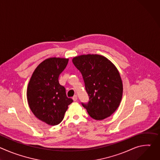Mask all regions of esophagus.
<instances>
[{
    "label": "esophagus",
    "mask_w": 160,
    "mask_h": 160,
    "mask_svg": "<svg viewBox=\"0 0 160 160\" xmlns=\"http://www.w3.org/2000/svg\"><path fill=\"white\" fill-rule=\"evenodd\" d=\"M73 100L74 101H77V96H75L73 98Z\"/></svg>",
    "instance_id": "1"
}]
</instances>
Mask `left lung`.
<instances>
[{"instance_id": "obj_1", "label": "left lung", "mask_w": 160, "mask_h": 160, "mask_svg": "<svg viewBox=\"0 0 160 160\" xmlns=\"http://www.w3.org/2000/svg\"><path fill=\"white\" fill-rule=\"evenodd\" d=\"M81 72L87 92V104L82 103L90 117L102 120L118 108L123 96V83L117 67L106 57L83 54L72 59Z\"/></svg>"}]
</instances>
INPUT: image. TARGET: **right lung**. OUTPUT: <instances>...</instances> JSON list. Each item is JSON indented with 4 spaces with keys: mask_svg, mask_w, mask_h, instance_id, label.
I'll return each instance as SVG.
<instances>
[{
    "mask_svg": "<svg viewBox=\"0 0 160 160\" xmlns=\"http://www.w3.org/2000/svg\"><path fill=\"white\" fill-rule=\"evenodd\" d=\"M69 59L50 58L38 64L29 81L27 96L33 115L49 125H57L73 101L66 96L65 88L59 83V75Z\"/></svg>",
    "mask_w": 160,
    "mask_h": 160,
    "instance_id": "add662e5",
    "label": "right lung"
}]
</instances>
